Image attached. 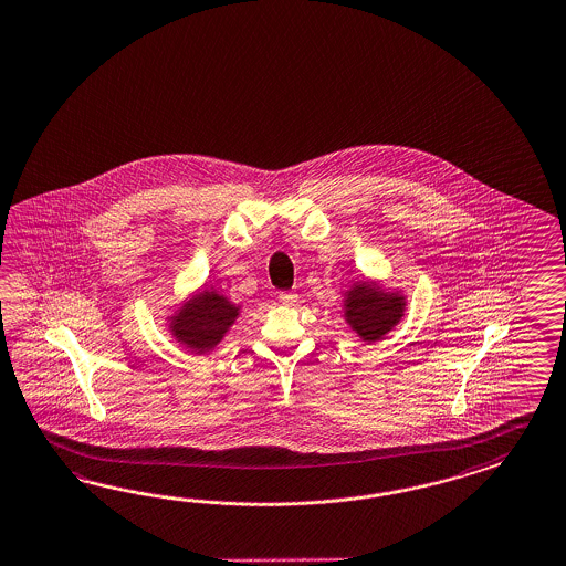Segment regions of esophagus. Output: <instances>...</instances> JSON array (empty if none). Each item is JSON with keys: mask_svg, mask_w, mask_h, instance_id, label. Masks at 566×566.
Listing matches in <instances>:
<instances>
[{"mask_svg": "<svg viewBox=\"0 0 566 566\" xmlns=\"http://www.w3.org/2000/svg\"><path fill=\"white\" fill-rule=\"evenodd\" d=\"M277 301L282 302V304H286V306H292V304L298 302V294H296V292H280V294H277Z\"/></svg>", "mask_w": 566, "mask_h": 566, "instance_id": "1", "label": "esophagus"}]
</instances>
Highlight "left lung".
Instances as JSON below:
<instances>
[{"instance_id":"obj_1","label":"left lung","mask_w":566,"mask_h":566,"mask_svg":"<svg viewBox=\"0 0 566 566\" xmlns=\"http://www.w3.org/2000/svg\"><path fill=\"white\" fill-rule=\"evenodd\" d=\"M345 321L353 331L374 343L386 337L400 323L406 298L400 292L379 289L376 282H357L345 292Z\"/></svg>"}]
</instances>
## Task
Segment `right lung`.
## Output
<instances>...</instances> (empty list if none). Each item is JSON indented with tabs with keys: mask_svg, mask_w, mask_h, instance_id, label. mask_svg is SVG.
Segmentation results:
<instances>
[{
	"mask_svg": "<svg viewBox=\"0 0 566 566\" xmlns=\"http://www.w3.org/2000/svg\"><path fill=\"white\" fill-rule=\"evenodd\" d=\"M239 316V304L227 301L217 290H201L170 316L176 340L197 353L211 352Z\"/></svg>",
	"mask_w": 566,
	"mask_h": 566,
	"instance_id": "1",
	"label": "right lung"
}]
</instances>
